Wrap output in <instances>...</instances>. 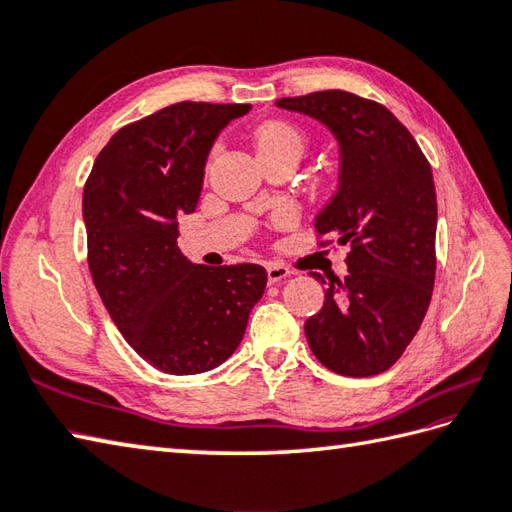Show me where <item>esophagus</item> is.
<instances>
[{"instance_id": "1", "label": "esophagus", "mask_w": 512, "mask_h": 512, "mask_svg": "<svg viewBox=\"0 0 512 512\" xmlns=\"http://www.w3.org/2000/svg\"><path fill=\"white\" fill-rule=\"evenodd\" d=\"M266 273H268L270 284H279L281 279H286L290 275V268L281 266V264H268L266 266Z\"/></svg>"}]
</instances>
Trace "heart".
<instances>
[{
	"label": "heart",
	"mask_w": 512,
	"mask_h": 512,
	"mask_svg": "<svg viewBox=\"0 0 512 512\" xmlns=\"http://www.w3.org/2000/svg\"><path fill=\"white\" fill-rule=\"evenodd\" d=\"M253 140L259 156L273 154V151H290V154L301 156L306 147V136L301 129L286 121H270L257 127Z\"/></svg>",
	"instance_id": "obj_1"
}]
</instances>
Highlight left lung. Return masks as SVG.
<instances>
[{
	"mask_svg": "<svg viewBox=\"0 0 512 512\" xmlns=\"http://www.w3.org/2000/svg\"><path fill=\"white\" fill-rule=\"evenodd\" d=\"M279 107L317 118L339 140V191L317 215L321 246H350L347 277L323 281V308L306 321L312 354L334 374H383L407 350L436 281L438 202L429 160L385 105L323 90Z\"/></svg>",
	"mask_w": 512,
	"mask_h": 512,
	"instance_id": "left-lung-1",
	"label": "left lung"
}]
</instances>
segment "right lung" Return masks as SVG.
Returning a JSON list of instances; mask_svg holds the SVG:
<instances>
[{
  "label": "right lung",
  "instance_id": "1",
  "mask_svg": "<svg viewBox=\"0 0 512 512\" xmlns=\"http://www.w3.org/2000/svg\"><path fill=\"white\" fill-rule=\"evenodd\" d=\"M250 105H169L118 129L83 189L88 264L125 341L173 376L222 365L242 343L268 275L257 264H191L178 217L200 200L217 134Z\"/></svg>",
  "mask_w": 512,
  "mask_h": 512
}]
</instances>
